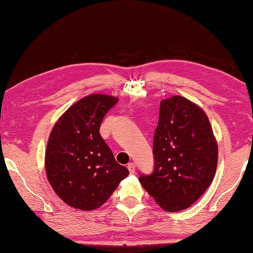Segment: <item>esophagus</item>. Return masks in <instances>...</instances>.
I'll use <instances>...</instances> for the list:
<instances>
[{"instance_id": "34e87169", "label": "esophagus", "mask_w": 253, "mask_h": 253, "mask_svg": "<svg viewBox=\"0 0 253 253\" xmlns=\"http://www.w3.org/2000/svg\"><path fill=\"white\" fill-rule=\"evenodd\" d=\"M135 164L134 163H128L127 164V169L130 171V174H134L135 173Z\"/></svg>"}]
</instances>
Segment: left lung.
I'll list each match as a JSON object with an SVG mask.
<instances>
[{"label":"left lung","instance_id":"1","mask_svg":"<svg viewBox=\"0 0 253 253\" xmlns=\"http://www.w3.org/2000/svg\"><path fill=\"white\" fill-rule=\"evenodd\" d=\"M154 170L139 180L166 211L188 208L211 184L218 146L206 113L180 96L161 101L153 140Z\"/></svg>","mask_w":253,"mask_h":253}]
</instances>
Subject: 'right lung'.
Instances as JSON below:
<instances>
[{
  "instance_id": "obj_1",
  "label": "right lung",
  "mask_w": 253,
  "mask_h": 253,
  "mask_svg": "<svg viewBox=\"0 0 253 253\" xmlns=\"http://www.w3.org/2000/svg\"><path fill=\"white\" fill-rule=\"evenodd\" d=\"M117 102L116 97L90 94L71 106L52 127L45 154L47 178L70 207H100L128 175L99 132L103 117Z\"/></svg>"
}]
</instances>
